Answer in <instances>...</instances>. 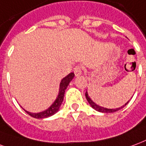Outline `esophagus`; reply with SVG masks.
<instances>
[{
  "label": "esophagus",
  "instance_id": "34e87169",
  "mask_svg": "<svg viewBox=\"0 0 146 146\" xmlns=\"http://www.w3.org/2000/svg\"><path fill=\"white\" fill-rule=\"evenodd\" d=\"M82 71H83V68H82V66H76L74 68V73L75 74V76H79V75H81V74H82Z\"/></svg>",
  "mask_w": 146,
  "mask_h": 146
}]
</instances>
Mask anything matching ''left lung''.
I'll use <instances>...</instances> for the list:
<instances>
[{
  "instance_id": "8db88e82",
  "label": "left lung",
  "mask_w": 146,
  "mask_h": 146,
  "mask_svg": "<svg viewBox=\"0 0 146 146\" xmlns=\"http://www.w3.org/2000/svg\"><path fill=\"white\" fill-rule=\"evenodd\" d=\"M86 100H87V101L89 102V104H90V106L93 108L94 110H97V111H99V112H102V113H113V112H116V111H117V110H119L122 109L123 107H124L127 104V103L129 102H127L126 104H124V105H123L122 107H119V108H116V109H107V108H104V107H100V106H99V105H97V104H96L93 101L90 99V97L89 96V95H88V92H87V91H86Z\"/></svg>"
}]
</instances>
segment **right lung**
Instances as JSON below:
<instances>
[{
  "label": "right lung",
  "instance_id": "obj_1",
  "mask_svg": "<svg viewBox=\"0 0 146 146\" xmlns=\"http://www.w3.org/2000/svg\"><path fill=\"white\" fill-rule=\"evenodd\" d=\"M74 76V74L73 72H72V73L68 74L66 77L64 78L61 80L60 84L59 93H58L57 99L55 100L54 104H52L48 109H46L44 111H42V112L37 113H30L29 112V111H26L25 110H23L28 113L29 115H30L31 117H33L34 118H37V119H42V118L48 117L54 115V113H56L59 110V108H60V105L62 104L63 100H64V92H65L66 89H67V87H68V86L70 83V82L73 79Z\"/></svg>",
  "mask_w": 146,
  "mask_h": 146
}]
</instances>
